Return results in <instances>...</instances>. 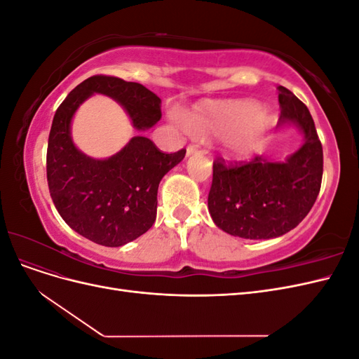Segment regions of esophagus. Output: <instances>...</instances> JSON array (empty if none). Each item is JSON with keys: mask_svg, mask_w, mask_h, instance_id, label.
Instances as JSON below:
<instances>
[{"mask_svg": "<svg viewBox=\"0 0 359 359\" xmlns=\"http://www.w3.org/2000/svg\"><path fill=\"white\" fill-rule=\"evenodd\" d=\"M196 153H199V147L198 145H189L187 147V156H191V154H196Z\"/></svg>", "mask_w": 359, "mask_h": 359, "instance_id": "34e87169", "label": "esophagus"}]
</instances>
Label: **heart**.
<instances>
[{"mask_svg": "<svg viewBox=\"0 0 359 359\" xmlns=\"http://www.w3.org/2000/svg\"><path fill=\"white\" fill-rule=\"evenodd\" d=\"M182 123L198 137H223L227 153L243 157L265 136L274 115L255 100H223L194 106Z\"/></svg>", "mask_w": 359, "mask_h": 359, "instance_id": "1", "label": "heart"}]
</instances>
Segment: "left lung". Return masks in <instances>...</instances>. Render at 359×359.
<instances>
[{
  "label": "left lung",
  "mask_w": 359,
  "mask_h": 359,
  "mask_svg": "<svg viewBox=\"0 0 359 359\" xmlns=\"http://www.w3.org/2000/svg\"><path fill=\"white\" fill-rule=\"evenodd\" d=\"M277 127L297 126L304 144L285 161L256 156L243 165L217 158L208 210L226 233L245 240H269L297 227L318 199L323 151L313 118L298 97L278 86Z\"/></svg>",
  "instance_id": "8db88e82"
}]
</instances>
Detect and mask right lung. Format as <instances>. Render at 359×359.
<instances>
[{"mask_svg":"<svg viewBox=\"0 0 359 359\" xmlns=\"http://www.w3.org/2000/svg\"><path fill=\"white\" fill-rule=\"evenodd\" d=\"M94 93L112 97L137 130L156 126L161 100L136 82L91 76L66 97L53 116L46 156L48 186L57 211L90 241L119 247L144 235L156 222L161 178L186 156L166 154L145 136H135L109 158H91L74 147L72 119Z\"/></svg>","mask_w":359,"mask_h":359,"instance_id":"obj_1","label":"right lung"}]
</instances>
